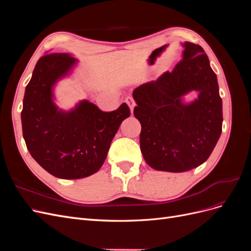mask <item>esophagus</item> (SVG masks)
<instances>
[{"mask_svg":"<svg viewBox=\"0 0 251 251\" xmlns=\"http://www.w3.org/2000/svg\"><path fill=\"white\" fill-rule=\"evenodd\" d=\"M126 104L128 105V107H130L131 112L133 113L134 108H135V105H136V102H135V100H134V98H133L132 96H127V97L126 98Z\"/></svg>","mask_w":251,"mask_h":251,"instance_id":"obj_1","label":"esophagus"}]
</instances>
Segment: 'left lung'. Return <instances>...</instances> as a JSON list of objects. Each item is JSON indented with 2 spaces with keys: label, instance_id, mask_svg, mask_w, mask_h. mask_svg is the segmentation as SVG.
<instances>
[{
  "label": "left lung",
  "instance_id": "left-lung-1",
  "mask_svg": "<svg viewBox=\"0 0 251 251\" xmlns=\"http://www.w3.org/2000/svg\"><path fill=\"white\" fill-rule=\"evenodd\" d=\"M183 57L172 72L136 88L134 115L141 124L140 150L157 171L181 173L205 162L222 132V100L217 75L199 45L183 44ZM200 91L184 105L180 96Z\"/></svg>",
  "mask_w": 251,
  "mask_h": 251
}]
</instances>
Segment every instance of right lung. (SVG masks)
<instances>
[{
	"label": "right lung",
	"mask_w": 251,
	"mask_h": 251,
	"mask_svg": "<svg viewBox=\"0 0 251 251\" xmlns=\"http://www.w3.org/2000/svg\"><path fill=\"white\" fill-rule=\"evenodd\" d=\"M75 63L68 53L42 56L26 86L21 113L29 153L44 170L62 179L85 178L100 170L120 124L131 114L126 102L111 112L87 100L71 112L57 110L52 87Z\"/></svg>",
	"instance_id": "add662e5"
}]
</instances>
